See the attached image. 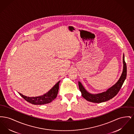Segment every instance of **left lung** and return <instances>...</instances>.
<instances>
[{
	"label": "left lung",
	"instance_id": "obj_1",
	"mask_svg": "<svg viewBox=\"0 0 134 134\" xmlns=\"http://www.w3.org/2000/svg\"><path fill=\"white\" fill-rule=\"evenodd\" d=\"M123 71L121 76L118 82L114 85L112 87L108 89L106 91L103 92L102 93L93 94L90 93L84 88L82 84L78 82V85L80 91L81 92L82 96L86 100L94 103H101L108 101V100L113 98L116 96L124 82L126 76H127V65L125 61L124 55H123Z\"/></svg>",
	"mask_w": 134,
	"mask_h": 134
}]
</instances>
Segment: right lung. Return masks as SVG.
I'll return each mask as SVG.
<instances>
[{"instance_id": "right-lung-1", "label": "right lung", "mask_w": 134, "mask_h": 134, "mask_svg": "<svg viewBox=\"0 0 134 134\" xmlns=\"http://www.w3.org/2000/svg\"><path fill=\"white\" fill-rule=\"evenodd\" d=\"M60 82V81H58L48 92L43 96H39L37 97H27L23 95L19 92V93L26 102L32 104L37 105L45 104L50 103L56 98L59 90Z\"/></svg>"}]
</instances>
